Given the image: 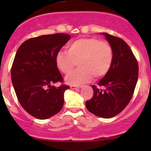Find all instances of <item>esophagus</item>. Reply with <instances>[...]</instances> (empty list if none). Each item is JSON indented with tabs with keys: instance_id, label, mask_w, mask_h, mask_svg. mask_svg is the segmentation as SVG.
Returning <instances> with one entry per match:
<instances>
[{
	"instance_id": "1",
	"label": "esophagus",
	"mask_w": 151,
	"mask_h": 151,
	"mask_svg": "<svg viewBox=\"0 0 151 151\" xmlns=\"http://www.w3.org/2000/svg\"><path fill=\"white\" fill-rule=\"evenodd\" d=\"M70 88H71V89H72V90H76V89H79V88H81L82 86H76V85H71V86H70Z\"/></svg>"
}]
</instances>
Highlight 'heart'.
<instances>
[{"mask_svg":"<svg viewBox=\"0 0 151 151\" xmlns=\"http://www.w3.org/2000/svg\"><path fill=\"white\" fill-rule=\"evenodd\" d=\"M114 52L109 43L96 38H83L67 45V52L60 50L55 56L58 68L63 74L71 72L76 63L79 68L67 75V84L78 85L90 81L93 76L99 79L109 71Z\"/></svg>","mask_w":151,"mask_h":151,"instance_id":"obj_1","label":"heart"}]
</instances>
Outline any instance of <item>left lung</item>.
<instances>
[{"mask_svg":"<svg viewBox=\"0 0 151 151\" xmlns=\"http://www.w3.org/2000/svg\"><path fill=\"white\" fill-rule=\"evenodd\" d=\"M104 35L112 47L113 61L109 71L92 85L93 96L85 102L88 110L103 118H110L122 112L132 99L138 80V63L129 45L120 38Z\"/></svg>","mask_w":151,"mask_h":151,"instance_id":"1","label":"left lung"}]
</instances>
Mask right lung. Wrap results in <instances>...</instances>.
<instances>
[{
	"label": "right lung",
	"instance_id": "1",
	"mask_svg": "<svg viewBox=\"0 0 151 151\" xmlns=\"http://www.w3.org/2000/svg\"><path fill=\"white\" fill-rule=\"evenodd\" d=\"M71 39L64 33L43 35L25 41L18 49L11 71L17 97L21 106L34 118L45 120L58 113L64 104L63 85L55 56Z\"/></svg>",
	"mask_w": 151,
	"mask_h": 151
}]
</instances>
